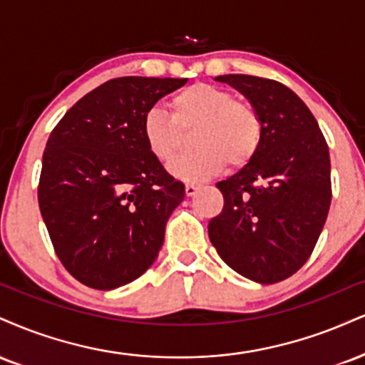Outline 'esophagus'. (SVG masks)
Instances as JSON below:
<instances>
[{"label":"esophagus","instance_id":"34e87169","mask_svg":"<svg viewBox=\"0 0 365 365\" xmlns=\"http://www.w3.org/2000/svg\"><path fill=\"white\" fill-rule=\"evenodd\" d=\"M197 190H199V185H195V183H187V185H185V194H187V197L195 195Z\"/></svg>","mask_w":365,"mask_h":365}]
</instances>
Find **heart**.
<instances>
[{
  "label": "heart",
  "instance_id": "b5f03b06",
  "mask_svg": "<svg viewBox=\"0 0 365 365\" xmlns=\"http://www.w3.org/2000/svg\"><path fill=\"white\" fill-rule=\"evenodd\" d=\"M168 113L153 107L143 117V138L153 156L171 163L183 144L182 130L194 133L190 155L170 166L177 178L197 182L217 173L222 166L247 165L262 143V118L245 100L232 98L230 91L207 83H197L170 98Z\"/></svg>",
  "mask_w": 365,
  "mask_h": 365
}]
</instances>
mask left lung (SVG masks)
<instances>
[{
    "label": "left lung",
    "instance_id": "8db88e82",
    "mask_svg": "<svg viewBox=\"0 0 365 365\" xmlns=\"http://www.w3.org/2000/svg\"><path fill=\"white\" fill-rule=\"evenodd\" d=\"M238 90L262 118L257 155L217 183L221 214L209 238L232 270L258 284L291 277L308 262L331 202L330 153L318 122L291 88L248 74L214 78Z\"/></svg>",
    "mask_w": 365,
    "mask_h": 365
}]
</instances>
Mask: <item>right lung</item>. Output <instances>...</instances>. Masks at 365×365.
<instances>
[{"label": "right lung", "mask_w": 365, "mask_h": 365, "mask_svg": "<svg viewBox=\"0 0 365 365\" xmlns=\"http://www.w3.org/2000/svg\"><path fill=\"white\" fill-rule=\"evenodd\" d=\"M187 78L125 76L83 96L54 127L42 156L38 207L74 279L112 291L156 260L185 185L143 138V117Z\"/></svg>", "instance_id": "right-lung-1"}]
</instances>
